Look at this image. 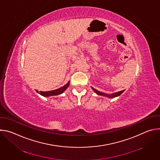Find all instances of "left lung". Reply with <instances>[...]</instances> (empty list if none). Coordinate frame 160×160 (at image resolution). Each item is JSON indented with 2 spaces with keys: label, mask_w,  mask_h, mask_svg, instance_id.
Here are the masks:
<instances>
[{
  "label": "left lung",
  "mask_w": 160,
  "mask_h": 160,
  "mask_svg": "<svg viewBox=\"0 0 160 160\" xmlns=\"http://www.w3.org/2000/svg\"><path fill=\"white\" fill-rule=\"evenodd\" d=\"M92 88L93 89V90L94 91V92H95L97 94H98V95H99V96H106V97H108V98H115V97H117V96H120V95L124 92V90H122V91H119V92H115V93H113V94H112L108 95V94H105V93L101 92H100V91H98V90L95 89V88H93V87H92Z\"/></svg>",
  "instance_id": "8db88e82"
}]
</instances>
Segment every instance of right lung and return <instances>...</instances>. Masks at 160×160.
<instances>
[{"label":"right lung","instance_id":"right-lung-1","mask_svg":"<svg viewBox=\"0 0 160 160\" xmlns=\"http://www.w3.org/2000/svg\"><path fill=\"white\" fill-rule=\"evenodd\" d=\"M70 85V82H68V83L67 84H66L65 85H64L63 87L59 88L58 89L56 90H51V91H47V92H42V91H40L38 92V90H36L37 92L38 93H39L40 95L45 96V97H48V96H58L59 94H62L64 91L69 87Z\"/></svg>","mask_w":160,"mask_h":160}]
</instances>
